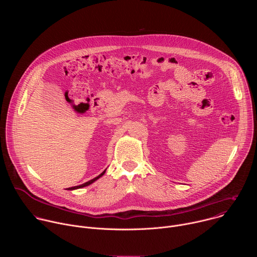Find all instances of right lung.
Masks as SVG:
<instances>
[{
    "label": "right lung",
    "instance_id": "right-lung-1",
    "mask_svg": "<svg viewBox=\"0 0 257 257\" xmlns=\"http://www.w3.org/2000/svg\"><path fill=\"white\" fill-rule=\"evenodd\" d=\"M105 171H106V169L101 173V174H99L97 177H95V178H93L92 180H89L88 182H86V183H84V184H81V185H78V186H74V187H70V188H68V190H75V189H79V188H82V187H85V186H88V185H90V184H92L93 182H95L97 179H99L100 177H102L103 176V174L105 173Z\"/></svg>",
    "mask_w": 257,
    "mask_h": 257
}]
</instances>
